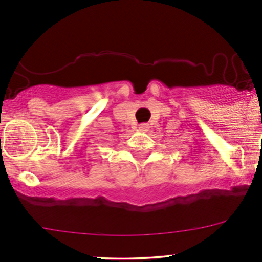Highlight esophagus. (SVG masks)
I'll use <instances>...</instances> for the list:
<instances>
[{
  "label": "esophagus",
  "instance_id": "esophagus-1",
  "mask_svg": "<svg viewBox=\"0 0 262 262\" xmlns=\"http://www.w3.org/2000/svg\"><path fill=\"white\" fill-rule=\"evenodd\" d=\"M148 128H149V124H147V123L139 124V125H138V129L141 132H146V130H148Z\"/></svg>",
  "mask_w": 262,
  "mask_h": 262
}]
</instances>
